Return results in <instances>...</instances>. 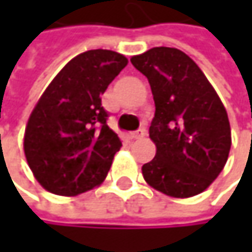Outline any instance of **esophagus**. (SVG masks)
<instances>
[{"label": "esophagus", "instance_id": "34e87169", "mask_svg": "<svg viewBox=\"0 0 252 252\" xmlns=\"http://www.w3.org/2000/svg\"><path fill=\"white\" fill-rule=\"evenodd\" d=\"M146 135V129L144 128H140V129H137V131H134V132H131V140H140V138H143Z\"/></svg>", "mask_w": 252, "mask_h": 252}]
</instances>
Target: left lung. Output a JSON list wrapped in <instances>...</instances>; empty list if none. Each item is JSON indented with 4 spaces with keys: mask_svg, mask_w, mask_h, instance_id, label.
Instances as JSON below:
<instances>
[{
    "mask_svg": "<svg viewBox=\"0 0 252 252\" xmlns=\"http://www.w3.org/2000/svg\"><path fill=\"white\" fill-rule=\"evenodd\" d=\"M131 63L147 77L156 106L149 128L156 156L141 168L146 182L176 198L203 192L222 172L230 150L222 100L198 65L176 48H152Z\"/></svg>",
    "mask_w": 252,
    "mask_h": 252,
    "instance_id": "1",
    "label": "left lung"
}]
</instances>
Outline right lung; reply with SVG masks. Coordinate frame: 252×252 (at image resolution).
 I'll list each match as a JSON object with an SVG mask.
<instances>
[{
    "label": "right lung",
    "instance_id": "add662e5",
    "mask_svg": "<svg viewBox=\"0 0 252 252\" xmlns=\"http://www.w3.org/2000/svg\"><path fill=\"white\" fill-rule=\"evenodd\" d=\"M124 55L93 49L73 58L46 87L26 126L25 155L37 182L57 195L99 185L121 149L100 96L126 65Z\"/></svg>",
    "mask_w": 252,
    "mask_h": 252
}]
</instances>
